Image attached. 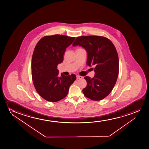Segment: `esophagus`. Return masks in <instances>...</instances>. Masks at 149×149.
Listing matches in <instances>:
<instances>
[{"instance_id": "esophagus-1", "label": "esophagus", "mask_w": 149, "mask_h": 149, "mask_svg": "<svg viewBox=\"0 0 149 149\" xmlns=\"http://www.w3.org/2000/svg\"><path fill=\"white\" fill-rule=\"evenodd\" d=\"M76 78H77V79H82V76H80L77 75Z\"/></svg>"}]
</instances>
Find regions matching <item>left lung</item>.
<instances>
[{"mask_svg":"<svg viewBox=\"0 0 149 149\" xmlns=\"http://www.w3.org/2000/svg\"><path fill=\"white\" fill-rule=\"evenodd\" d=\"M87 53L86 64L95 67L94 77L85 76L86 87L82 90L85 97L100 101L108 96L116 84L119 73V59L116 48L110 40L99 36H82L74 41Z\"/></svg>","mask_w":149,"mask_h":149,"instance_id":"1","label":"left lung"}]
</instances>
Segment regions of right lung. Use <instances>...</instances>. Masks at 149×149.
<instances>
[{"mask_svg": "<svg viewBox=\"0 0 149 149\" xmlns=\"http://www.w3.org/2000/svg\"><path fill=\"white\" fill-rule=\"evenodd\" d=\"M75 37L64 35L45 36L36 45L31 62L33 84L39 95L47 101L56 102L67 96L75 74L58 75V64L63 61L64 52Z\"/></svg>", "mask_w": 149, "mask_h": 149, "instance_id": "right-lung-1", "label": "right lung"}]
</instances>
